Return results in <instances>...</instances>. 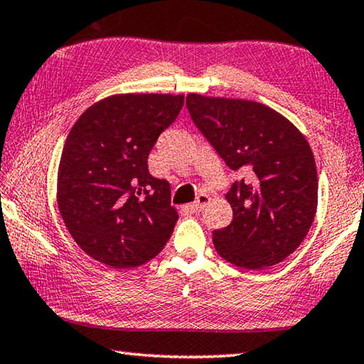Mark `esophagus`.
Listing matches in <instances>:
<instances>
[{"instance_id": "34e87169", "label": "esophagus", "mask_w": 364, "mask_h": 364, "mask_svg": "<svg viewBox=\"0 0 364 364\" xmlns=\"http://www.w3.org/2000/svg\"><path fill=\"white\" fill-rule=\"evenodd\" d=\"M208 202H210V197L207 194H199L197 196V199L189 205V208L194 211H200L205 208V205H207Z\"/></svg>"}]
</instances>
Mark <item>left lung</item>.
<instances>
[{"mask_svg": "<svg viewBox=\"0 0 364 364\" xmlns=\"http://www.w3.org/2000/svg\"><path fill=\"white\" fill-rule=\"evenodd\" d=\"M186 107L200 134L242 180L226 199L228 228L213 230V245L237 267L261 270L293 253L316 211L312 149L294 125L266 105L189 94Z\"/></svg>", "mask_w": 364, "mask_h": 364, "instance_id": "1", "label": "left lung"}]
</instances>
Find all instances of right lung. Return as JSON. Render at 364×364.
Returning <instances> with one entry per match:
<instances>
[{
    "instance_id": "1",
    "label": "right lung",
    "mask_w": 364,
    "mask_h": 364,
    "mask_svg": "<svg viewBox=\"0 0 364 364\" xmlns=\"http://www.w3.org/2000/svg\"><path fill=\"white\" fill-rule=\"evenodd\" d=\"M183 105L184 95H114L73 125L58 167V210L73 239L95 261L136 267L168 242L178 213L170 183L149 173L148 157Z\"/></svg>"
}]
</instances>
